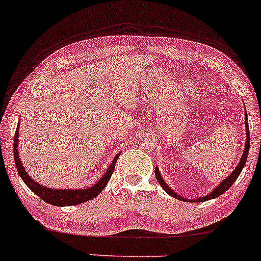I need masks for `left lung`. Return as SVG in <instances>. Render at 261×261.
Returning a JSON list of instances; mask_svg holds the SVG:
<instances>
[{
	"label": "left lung",
	"mask_w": 261,
	"mask_h": 261,
	"mask_svg": "<svg viewBox=\"0 0 261 261\" xmlns=\"http://www.w3.org/2000/svg\"><path fill=\"white\" fill-rule=\"evenodd\" d=\"M245 112H247V111H245ZM244 123H245V134H247V138H245V146H244V151H243V154H242V158H241V160H239V163H238V165H237V168L233 170L232 172H230V175L229 176H227L224 178V180H222V182H219L218 184V186H216L215 189L212 190V191L210 192L208 195H206V196H203V197H198V198H191V200H189V198H185V197H182V196L181 195H178V194H176V192L174 191V190L171 189V187H170L168 184L165 182V180H164L163 178V175L160 174V171H159V168H155V176H156V180H158V182L160 184V186L163 187L164 190H165L166 192H168V194L171 196V197H174V198H176V200H181V201H187V202H203V201H208V200H212V198H216V197H218L219 195H222L223 194V192H225L227 191L228 189H229L230 186L233 185L234 184V181L237 180V178H238V176L239 175H241V172H242V170H243V168H244V165H245V163H247V158H248V153H249V144H250V137H249V127H248V116L245 115V119H244Z\"/></svg>",
	"instance_id": "1"
}]
</instances>
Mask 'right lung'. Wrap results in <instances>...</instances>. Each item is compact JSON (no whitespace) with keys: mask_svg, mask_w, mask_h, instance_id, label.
<instances>
[{"mask_svg":"<svg viewBox=\"0 0 261 261\" xmlns=\"http://www.w3.org/2000/svg\"><path fill=\"white\" fill-rule=\"evenodd\" d=\"M18 130H19V123H18V127H17L16 129V136H14V140H13L14 163H16L19 176L22 177V180L24 181L25 185H27L29 189L34 192V194L39 196L43 201L48 202L49 204H53V206H59V207L76 206V204L84 203V202L92 200V198H95L96 196H98L99 192L106 187L111 176H112V172L113 170H115L117 159H118V156L121 155V153L116 155L115 159H113L112 163H111V165L108 166V169L105 171V174L102 175V177L99 178L97 182L93 184L92 186L86 187V189H51V187L40 185L39 182L34 181V178L29 176L28 172L25 171L22 160L19 159V153H18L19 132Z\"/></svg>","mask_w":261,"mask_h":261,"instance_id":"add662e5","label":"right lung"}]
</instances>
